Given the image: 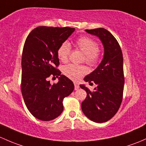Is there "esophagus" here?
I'll use <instances>...</instances> for the list:
<instances>
[{"mask_svg": "<svg viewBox=\"0 0 146 146\" xmlns=\"http://www.w3.org/2000/svg\"><path fill=\"white\" fill-rule=\"evenodd\" d=\"M74 85H75V90H78L79 89V85L77 82H74Z\"/></svg>", "mask_w": 146, "mask_h": 146, "instance_id": "obj_1", "label": "esophagus"}]
</instances>
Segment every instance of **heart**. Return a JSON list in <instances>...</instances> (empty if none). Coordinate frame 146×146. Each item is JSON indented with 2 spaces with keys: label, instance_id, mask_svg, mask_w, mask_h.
Masks as SVG:
<instances>
[{
  "label": "heart",
  "instance_id": "heart-1",
  "mask_svg": "<svg viewBox=\"0 0 146 146\" xmlns=\"http://www.w3.org/2000/svg\"><path fill=\"white\" fill-rule=\"evenodd\" d=\"M76 47L85 54L83 61L90 66H94L99 61L101 52L98 47V43L92 38L87 36L79 38L76 41ZM70 44L64 42L61 44L57 50L58 57L62 62L68 61L70 54ZM62 72L66 77L73 80H78L87 73V69L83 65L68 64L63 67Z\"/></svg>",
  "mask_w": 146,
  "mask_h": 146
}]
</instances>
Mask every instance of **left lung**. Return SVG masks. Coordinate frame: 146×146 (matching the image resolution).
Instances as JSON below:
<instances>
[{
	"mask_svg": "<svg viewBox=\"0 0 146 146\" xmlns=\"http://www.w3.org/2000/svg\"><path fill=\"white\" fill-rule=\"evenodd\" d=\"M85 31L99 37L104 47V56L97 68L84 78L90 85L96 84L94 90L91 92L84 85H80L87 92L81 107L90 120L102 123L116 114L122 103L125 83L123 56L116 38L106 29Z\"/></svg>",
	"mask_w": 146,
	"mask_h": 146,
	"instance_id": "8db88e82",
	"label": "left lung"
}]
</instances>
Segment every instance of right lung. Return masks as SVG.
I'll use <instances>...</instances> for the list:
<instances>
[{
	"instance_id": "add662e5",
	"label": "right lung",
	"mask_w": 146,
	"mask_h": 146,
	"mask_svg": "<svg viewBox=\"0 0 146 146\" xmlns=\"http://www.w3.org/2000/svg\"><path fill=\"white\" fill-rule=\"evenodd\" d=\"M74 31L70 27H39L26 39L21 90L27 108L37 119L50 121L60 115L63 100L74 90L73 82L57 68L58 48ZM49 77H59V82L51 85Z\"/></svg>"
}]
</instances>
